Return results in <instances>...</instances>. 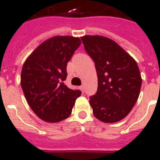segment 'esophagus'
I'll list each match as a JSON object with an SVG mask.
<instances>
[{
	"mask_svg": "<svg viewBox=\"0 0 160 160\" xmlns=\"http://www.w3.org/2000/svg\"><path fill=\"white\" fill-rule=\"evenodd\" d=\"M80 90H82V91H84V86H80Z\"/></svg>",
	"mask_w": 160,
	"mask_h": 160,
	"instance_id": "obj_1",
	"label": "esophagus"
}]
</instances>
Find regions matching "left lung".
<instances>
[{
  "instance_id": "8db88e82",
  "label": "left lung",
  "mask_w": 160,
  "mask_h": 160,
  "mask_svg": "<svg viewBox=\"0 0 160 160\" xmlns=\"http://www.w3.org/2000/svg\"><path fill=\"white\" fill-rule=\"evenodd\" d=\"M81 39L98 75V90L90 97L93 115L105 123L121 121L129 113L140 94L142 79L137 62L109 38L85 36Z\"/></svg>"
}]
</instances>
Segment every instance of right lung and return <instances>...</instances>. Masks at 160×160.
Wrapping results in <instances>:
<instances>
[{
  "mask_svg": "<svg viewBox=\"0 0 160 160\" xmlns=\"http://www.w3.org/2000/svg\"><path fill=\"white\" fill-rule=\"evenodd\" d=\"M81 44L79 38L55 36L41 43L23 63L20 84L33 112L47 122H58L72 112L79 90L63 83L67 62Z\"/></svg>",
  "mask_w": 160,
  "mask_h": 160,
  "instance_id": "1",
  "label": "right lung"
}]
</instances>
